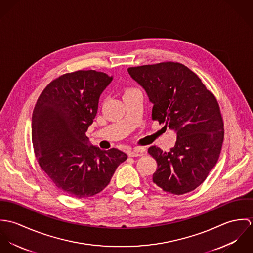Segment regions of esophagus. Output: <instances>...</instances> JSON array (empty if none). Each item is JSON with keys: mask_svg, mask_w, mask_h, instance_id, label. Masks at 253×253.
I'll use <instances>...</instances> for the list:
<instances>
[{"mask_svg": "<svg viewBox=\"0 0 253 253\" xmlns=\"http://www.w3.org/2000/svg\"><path fill=\"white\" fill-rule=\"evenodd\" d=\"M145 149L143 147H135L132 150L128 151V157H141L144 155Z\"/></svg>", "mask_w": 253, "mask_h": 253, "instance_id": "obj_1", "label": "esophagus"}]
</instances>
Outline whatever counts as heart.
Masks as SVG:
<instances>
[{
	"label": "heart",
	"mask_w": 253,
	"mask_h": 253,
	"mask_svg": "<svg viewBox=\"0 0 253 253\" xmlns=\"http://www.w3.org/2000/svg\"><path fill=\"white\" fill-rule=\"evenodd\" d=\"M132 90H134V88H128V89H126V93H127V92H130V91H132Z\"/></svg>",
	"instance_id": "1"
}]
</instances>
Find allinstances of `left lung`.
Returning <instances> with one entry per match:
<instances>
[{
  "label": "left lung",
  "instance_id": "obj_1",
  "mask_svg": "<svg viewBox=\"0 0 253 253\" xmlns=\"http://www.w3.org/2000/svg\"><path fill=\"white\" fill-rule=\"evenodd\" d=\"M127 71L153 103L152 119L177 134L169 152L157 146L148 149L158 165L153 182L174 195L195 190L216 165L223 144L224 125L215 96L178 62L129 67Z\"/></svg>",
  "mask_w": 253,
  "mask_h": 253
}]
</instances>
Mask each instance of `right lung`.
Segmentation results:
<instances>
[{
	"label": "right lung",
	"instance_id": "right-lung-1",
	"mask_svg": "<svg viewBox=\"0 0 253 253\" xmlns=\"http://www.w3.org/2000/svg\"><path fill=\"white\" fill-rule=\"evenodd\" d=\"M112 80L95 70L64 74L45 86L33 111L37 161L52 183L73 198L100 193L127 158L116 148L104 151L90 144L85 135Z\"/></svg>",
	"mask_w": 253,
	"mask_h": 253
}]
</instances>
